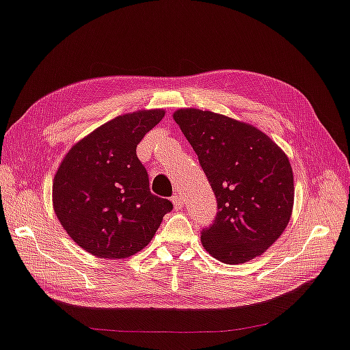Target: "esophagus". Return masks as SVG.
Listing matches in <instances>:
<instances>
[{"instance_id":"esophagus-1","label":"esophagus","mask_w":350,"mask_h":350,"mask_svg":"<svg viewBox=\"0 0 350 350\" xmlns=\"http://www.w3.org/2000/svg\"><path fill=\"white\" fill-rule=\"evenodd\" d=\"M171 202H173V204H174V209H176V211H179V209H182V206H183V200H182V196H179V194H176V196H173V198H171Z\"/></svg>"}]
</instances>
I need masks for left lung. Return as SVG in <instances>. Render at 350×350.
<instances>
[{
	"label": "left lung",
	"mask_w": 350,
	"mask_h": 350,
	"mask_svg": "<svg viewBox=\"0 0 350 350\" xmlns=\"http://www.w3.org/2000/svg\"><path fill=\"white\" fill-rule=\"evenodd\" d=\"M217 197L218 212L202 244L218 261L243 264L282 235L294 204L291 163L261 130L229 116L179 109L173 113Z\"/></svg>",
	"instance_id": "obj_1"
}]
</instances>
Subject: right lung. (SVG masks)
Returning a JSON list of instances; mask_svg holds the SVG:
<instances>
[{"mask_svg": "<svg viewBox=\"0 0 350 350\" xmlns=\"http://www.w3.org/2000/svg\"><path fill=\"white\" fill-rule=\"evenodd\" d=\"M165 111L150 109L107 121L75 142L53 180V208L72 241L91 255L124 259L152 241L167 198L150 193L136 146Z\"/></svg>", "mask_w": 350, "mask_h": 350, "instance_id": "add662e5", "label": "right lung"}]
</instances>
